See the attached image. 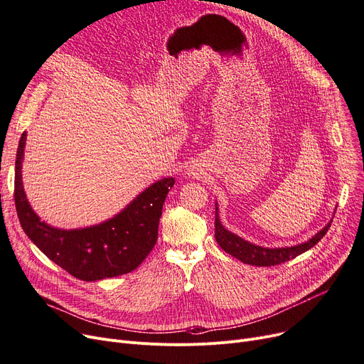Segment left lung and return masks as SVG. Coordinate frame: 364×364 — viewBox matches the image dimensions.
I'll return each instance as SVG.
<instances>
[{
	"mask_svg": "<svg viewBox=\"0 0 364 364\" xmlns=\"http://www.w3.org/2000/svg\"><path fill=\"white\" fill-rule=\"evenodd\" d=\"M332 223V220H331ZM331 223L320 230L314 237H311L309 242L291 246V247H277V250H269V247H261L257 245H252L250 242L243 240L242 237L233 235L232 232L225 230L221 225L218 218V206L215 205V240L221 246V250L232 257L240 259L245 264H251L257 267H270L277 265L282 262L289 261L291 258H295L305 251L311 250V247L321 240V237L328 233Z\"/></svg>",
	"mask_w": 364,
	"mask_h": 364,
	"instance_id": "left-lung-1",
	"label": "left lung"
}]
</instances>
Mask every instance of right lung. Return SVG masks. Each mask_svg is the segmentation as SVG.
<instances>
[{"label": "right lung", "instance_id": "add662e5", "mask_svg": "<svg viewBox=\"0 0 364 364\" xmlns=\"http://www.w3.org/2000/svg\"><path fill=\"white\" fill-rule=\"evenodd\" d=\"M26 132L16 155L14 203L28 237L70 276L85 282L121 276L136 270L158 240L165 198L176 180L164 178L132 200L114 218L82 230H59L36 217L25 196L21 166Z\"/></svg>", "mask_w": 364, "mask_h": 364}]
</instances>
